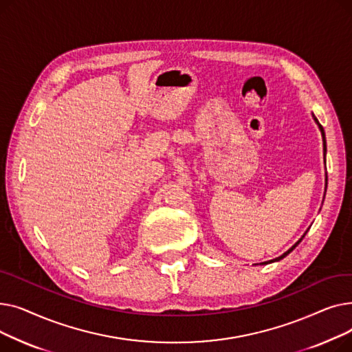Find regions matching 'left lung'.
Here are the masks:
<instances>
[{
    "label": "left lung",
    "mask_w": 352,
    "mask_h": 352,
    "mask_svg": "<svg viewBox=\"0 0 352 352\" xmlns=\"http://www.w3.org/2000/svg\"><path fill=\"white\" fill-rule=\"evenodd\" d=\"M314 120L317 121V124H318V126H320V129H321V134H322V138H324V153H325V151H327V145H325V133H324V128H322V125L318 122V120H317L316 117H314ZM325 181H328V178H325ZM298 243H300V241H298ZM298 243H297V244H298ZM297 244H295V245H294V247H292L289 251H287L284 255H281V256H278V258H275L274 261H278V260H281V258H284L287 254H289V252H291V251H292L295 247H297ZM271 263H272V261H271ZM264 264H267V263H264Z\"/></svg>",
    "instance_id": "obj_1"
}]
</instances>
